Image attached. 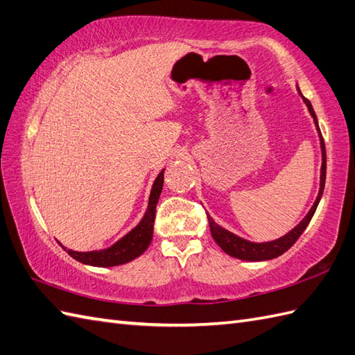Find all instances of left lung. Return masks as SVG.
<instances>
[{
	"mask_svg": "<svg viewBox=\"0 0 355 355\" xmlns=\"http://www.w3.org/2000/svg\"><path fill=\"white\" fill-rule=\"evenodd\" d=\"M301 94V91H299ZM302 96V94H301ZM304 101L306 107H309V111L313 116L314 124H316L318 132H319V137H320V148H322V168H320V190L318 194V199L314 202V205L311 207L309 214L305 216V218L302 220L301 223H299L295 230H291L288 234H286L284 237H281L278 240H273V241H267V243H252L244 239L237 237V235L223 230L222 226H218L214 220H212L208 216V222H209V230H211V235L214 241L218 244L220 248H222L227 255H231L234 258H239V259H244V261H264V259H272V258H277L279 255L284 254L286 250H288L293 244L296 243V240L301 237L302 232L305 231V227L309 226L311 217L314 216V212H316L318 205L320 202L322 198V193H324V188H325V176H327V152H325V143H324V138H322V133L319 129V124H318V118L316 114H314V109L311 106V103L309 100H306L302 96Z\"/></svg>",
	"mask_w": 355,
	"mask_h": 355,
	"instance_id": "left-lung-1",
	"label": "left lung"
}]
</instances>
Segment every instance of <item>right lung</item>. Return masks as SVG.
I'll return each mask as SVG.
<instances>
[{
	"mask_svg": "<svg viewBox=\"0 0 355 355\" xmlns=\"http://www.w3.org/2000/svg\"><path fill=\"white\" fill-rule=\"evenodd\" d=\"M164 185V170L157 175L152 187L150 198H148V207L146 214L137 227L124 235L121 240H118L111 248L103 250H92V252H76L68 249V254L77 261L88 266L96 267H111L129 263L132 259L139 257L148 248V244L153 237V223H155V212L156 203L159 199ZM65 249V248H64Z\"/></svg>",
	"mask_w": 355,
	"mask_h": 355,
	"instance_id": "1",
	"label": "right lung"
}]
</instances>
